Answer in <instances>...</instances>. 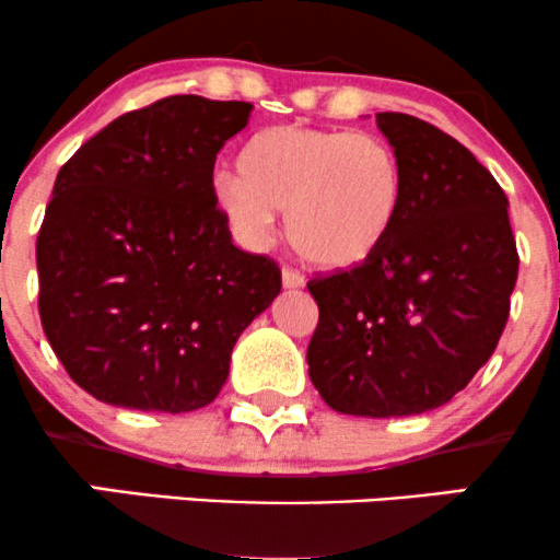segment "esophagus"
Instances as JSON below:
<instances>
[{
    "label": "esophagus",
    "mask_w": 560,
    "mask_h": 560,
    "mask_svg": "<svg viewBox=\"0 0 560 560\" xmlns=\"http://www.w3.org/2000/svg\"><path fill=\"white\" fill-rule=\"evenodd\" d=\"M281 281H284L287 289H298V287L305 284V276H302L298 268L284 266V268H281Z\"/></svg>",
    "instance_id": "1"
}]
</instances>
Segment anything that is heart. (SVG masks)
<instances>
[{"label": "heart", "mask_w": 560, "mask_h": 560, "mask_svg": "<svg viewBox=\"0 0 560 560\" xmlns=\"http://www.w3.org/2000/svg\"><path fill=\"white\" fill-rule=\"evenodd\" d=\"M240 168L215 178V199L234 229L262 240L273 210H284L294 253L331 271L369 260L408 197L395 147L345 128H268L244 147Z\"/></svg>", "instance_id": "obj_1"}]
</instances>
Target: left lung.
I'll use <instances>...</instances> for the list:
<instances>
[{"label":"left lung","mask_w":560,"mask_h":560,"mask_svg":"<svg viewBox=\"0 0 560 560\" xmlns=\"http://www.w3.org/2000/svg\"><path fill=\"white\" fill-rule=\"evenodd\" d=\"M376 124L408 197L369 260L307 281L318 302L307 374L339 413L389 419L447 402L490 361L518 253L505 191L460 141L405 113Z\"/></svg>","instance_id":"1"}]
</instances>
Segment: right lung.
<instances>
[{
    "instance_id": "obj_1",
    "label": "right lung",
    "mask_w": 560,
    "mask_h": 560,
    "mask_svg": "<svg viewBox=\"0 0 560 560\" xmlns=\"http://www.w3.org/2000/svg\"><path fill=\"white\" fill-rule=\"evenodd\" d=\"M249 110L165 96L57 173L36 240L38 316L96 400L152 413L213 402L240 334L281 292L276 260L234 247L215 199V155Z\"/></svg>"
}]
</instances>
